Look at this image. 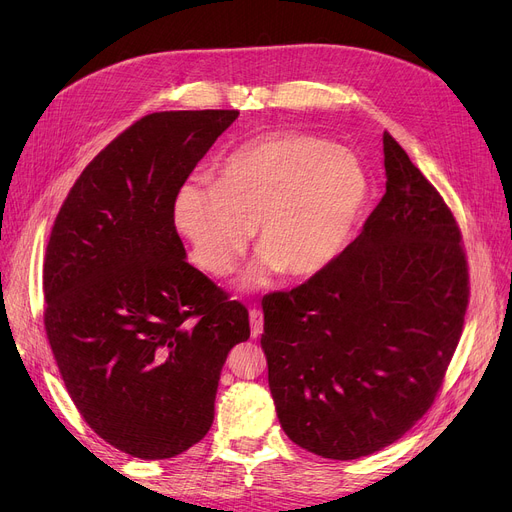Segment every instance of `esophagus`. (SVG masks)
<instances>
[{
	"instance_id": "obj_1",
	"label": "esophagus",
	"mask_w": 512,
	"mask_h": 512,
	"mask_svg": "<svg viewBox=\"0 0 512 512\" xmlns=\"http://www.w3.org/2000/svg\"><path fill=\"white\" fill-rule=\"evenodd\" d=\"M249 319H251V336L257 338L263 332V313L257 307H253L249 311Z\"/></svg>"
}]
</instances>
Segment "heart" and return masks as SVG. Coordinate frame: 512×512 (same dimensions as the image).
<instances>
[{
  "mask_svg": "<svg viewBox=\"0 0 512 512\" xmlns=\"http://www.w3.org/2000/svg\"><path fill=\"white\" fill-rule=\"evenodd\" d=\"M369 193V176L353 153L313 134L276 132L238 147L215 184L184 182L174 224L211 276L236 270L257 228L261 257L245 282L261 286L278 270L307 280L342 253Z\"/></svg>",
  "mask_w": 512,
  "mask_h": 512,
  "instance_id": "heart-1",
  "label": "heart"
}]
</instances>
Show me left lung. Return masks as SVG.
Instances as JSON below:
<instances>
[{"label":"left lung","mask_w":512,"mask_h":512,"mask_svg":"<svg viewBox=\"0 0 512 512\" xmlns=\"http://www.w3.org/2000/svg\"><path fill=\"white\" fill-rule=\"evenodd\" d=\"M384 168L386 195L351 245L261 301L280 425L334 461L390 446L434 405L469 305L461 228L390 132Z\"/></svg>","instance_id":"left-lung-1"}]
</instances>
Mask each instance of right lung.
<instances>
[{"mask_svg":"<svg viewBox=\"0 0 512 512\" xmlns=\"http://www.w3.org/2000/svg\"><path fill=\"white\" fill-rule=\"evenodd\" d=\"M238 118L155 112L83 170L45 251V332L64 386L93 432L145 461L203 440L247 307L186 261L174 199Z\"/></svg>","mask_w":512,"mask_h":512,"instance_id":"right-lung-1","label":"right lung"}]
</instances>
